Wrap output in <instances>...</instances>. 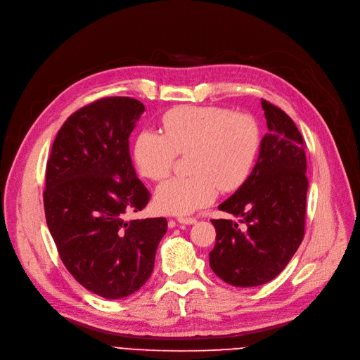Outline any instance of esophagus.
<instances>
[{"mask_svg": "<svg viewBox=\"0 0 360 360\" xmlns=\"http://www.w3.org/2000/svg\"><path fill=\"white\" fill-rule=\"evenodd\" d=\"M177 221H179V224H181V225H193V224H196V218H183V217H180V218H177Z\"/></svg>", "mask_w": 360, "mask_h": 360, "instance_id": "esophagus-1", "label": "esophagus"}]
</instances>
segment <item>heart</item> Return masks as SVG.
<instances>
[{
  "label": "heart",
  "mask_w": 360,
  "mask_h": 360,
  "mask_svg": "<svg viewBox=\"0 0 360 360\" xmlns=\"http://www.w3.org/2000/svg\"><path fill=\"white\" fill-rule=\"evenodd\" d=\"M162 132L145 129L134 142V162L141 176L161 180L176 154H188V177L160 184L154 205L162 214L186 217L212 203L221 187H240L256 162L260 129L250 115L218 105H181L162 117Z\"/></svg>",
  "instance_id": "1"
}]
</instances>
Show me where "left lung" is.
<instances>
[{
	"instance_id": "obj_1",
	"label": "left lung",
	"mask_w": 360,
	"mask_h": 360,
	"mask_svg": "<svg viewBox=\"0 0 360 360\" xmlns=\"http://www.w3.org/2000/svg\"><path fill=\"white\" fill-rule=\"evenodd\" d=\"M267 134L245 181L218 207L240 217L214 219L217 240L209 252L210 269L224 282L251 288L273 281L286 267L304 238L307 157L293 120L262 100Z\"/></svg>"
}]
</instances>
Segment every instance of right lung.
Segmentation results:
<instances>
[{"label": "right lung", "mask_w": 360, "mask_h": 360, "mask_svg": "<svg viewBox=\"0 0 360 360\" xmlns=\"http://www.w3.org/2000/svg\"><path fill=\"white\" fill-rule=\"evenodd\" d=\"M143 112L129 97L86 105L62 124L46 164L45 215L60 260L105 300L129 297L150 279L167 232L165 218L124 219L150 200L129 153Z\"/></svg>", "instance_id": "add662e5"}]
</instances>
